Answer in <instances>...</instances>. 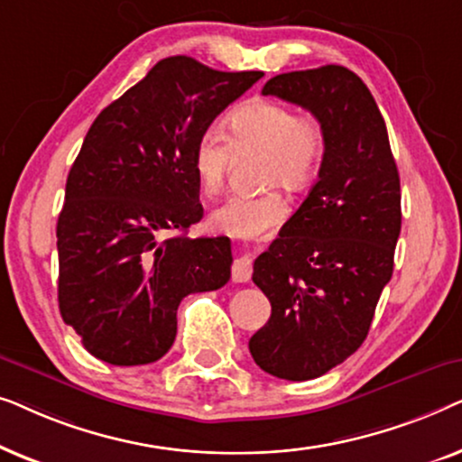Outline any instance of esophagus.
Instances as JSON below:
<instances>
[{
	"instance_id": "obj_1",
	"label": "esophagus",
	"mask_w": 462,
	"mask_h": 462,
	"mask_svg": "<svg viewBox=\"0 0 462 462\" xmlns=\"http://www.w3.org/2000/svg\"><path fill=\"white\" fill-rule=\"evenodd\" d=\"M252 275V258L250 256H237L236 261L231 264V277L233 282L242 283V282H248Z\"/></svg>"
}]
</instances>
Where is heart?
Segmentation results:
<instances>
[{
  "label": "heart",
  "mask_w": 462,
  "mask_h": 462,
  "mask_svg": "<svg viewBox=\"0 0 462 462\" xmlns=\"http://www.w3.org/2000/svg\"><path fill=\"white\" fill-rule=\"evenodd\" d=\"M226 137L217 130L201 132L193 144L191 168L199 191L217 195L229 172L233 147L264 149V182L292 191L315 179L326 153V128L315 116H299L275 100H252L226 119ZM288 217L282 191L231 195L210 214V226L233 237H261Z\"/></svg>",
  "instance_id": "b5f03b06"
}]
</instances>
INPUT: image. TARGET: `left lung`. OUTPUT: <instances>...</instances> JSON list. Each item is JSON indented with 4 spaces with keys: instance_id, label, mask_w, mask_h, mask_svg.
<instances>
[{
    "instance_id": "obj_1",
    "label": "left lung",
    "mask_w": 462,
    "mask_h": 462,
    "mask_svg": "<svg viewBox=\"0 0 462 462\" xmlns=\"http://www.w3.org/2000/svg\"><path fill=\"white\" fill-rule=\"evenodd\" d=\"M263 94L311 111L326 128L318 182L252 273L271 302L269 321L248 343L252 357L277 378L309 381L368 337L393 275L400 174L376 100L346 67L275 75Z\"/></svg>"
}]
</instances>
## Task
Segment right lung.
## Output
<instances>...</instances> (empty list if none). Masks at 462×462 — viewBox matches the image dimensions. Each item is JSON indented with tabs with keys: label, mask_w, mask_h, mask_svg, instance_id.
Here are the masks:
<instances>
[{
	"label": "right lung",
	"mask_w": 462,
	"mask_h": 462,
	"mask_svg": "<svg viewBox=\"0 0 462 462\" xmlns=\"http://www.w3.org/2000/svg\"><path fill=\"white\" fill-rule=\"evenodd\" d=\"M261 78L170 56L94 119L56 225L59 309L94 357L157 362L176 338L180 300L229 282V237H187L204 217L191 153ZM163 230L180 236L162 240Z\"/></svg>",
	"instance_id": "1"
}]
</instances>
